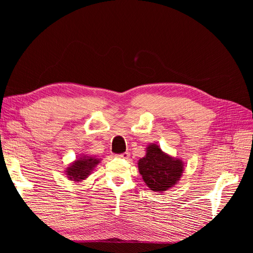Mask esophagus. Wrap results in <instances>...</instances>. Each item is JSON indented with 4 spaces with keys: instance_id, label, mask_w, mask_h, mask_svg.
Returning a JSON list of instances; mask_svg holds the SVG:
<instances>
[{
    "instance_id": "1",
    "label": "esophagus",
    "mask_w": 253,
    "mask_h": 253,
    "mask_svg": "<svg viewBox=\"0 0 253 253\" xmlns=\"http://www.w3.org/2000/svg\"><path fill=\"white\" fill-rule=\"evenodd\" d=\"M117 157L119 158H128L129 157V153L128 152H125V153H121V154H118Z\"/></svg>"
}]
</instances>
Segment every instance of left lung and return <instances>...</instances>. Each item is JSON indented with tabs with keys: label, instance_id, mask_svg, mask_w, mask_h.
<instances>
[{
	"label": "left lung",
	"instance_id": "1",
	"mask_svg": "<svg viewBox=\"0 0 253 253\" xmlns=\"http://www.w3.org/2000/svg\"><path fill=\"white\" fill-rule=\"evenodd\" d=\"M179 159L166 155L156 144H151L147 154L138 162L139 172L147 186L155 192H163L175 185L183 171Z\"/></svg>",
	"mask_w": 253,
	"mask_h": 253
}]
</instances>
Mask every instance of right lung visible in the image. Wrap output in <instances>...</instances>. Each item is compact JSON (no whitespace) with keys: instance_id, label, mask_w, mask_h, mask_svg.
Segmentation results:
<instances>
[{"instance_id":"right-lung-1","label":"right lung","mask_w":253,"mask_h":253,"mask_svg":"<svg viewBox=\"0 0 253 253\" xmlns=\"http://www.w3.org/2000/svg\"><path fill=\"white\" fill-rule=\"evenodd\" d=\"M99 163V160L93 157H81L77 162L72 164L67 169V177L74 181H80L85 179L89 175L93 168Z\"/></svg>"}]
</instances>
